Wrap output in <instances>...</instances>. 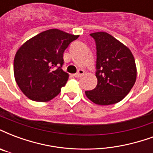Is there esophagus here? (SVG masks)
<instances>
[{"label": "esophagus", "mask_w": 153, "mask_h": 153, "mask_svg": "<svg viewBox=\"0 0 153 153\" xmlns=\"http://www.w3.org/2000/svg\"><path fill=\"white\" fill-rule=\"evenodd\" d=\"M83 74H84V71H82V70H79L76 74H74V76L75 77V78H79V77L82 76Z\"/></svg>", "instance_id": "obj_1"}]
</instances>
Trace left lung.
<instances>
[{"label": "left lung", "mask_w": 153, "mask_h": 153, "mask_svg": "<svg viewBox=\"0 0 153 153\" xmlns=\"http://www.w3.org/2000/svg\"><path fill=\"white\" fill-rule=\"evenodd\" d=\"M97 45V85L85 91L88 99L100 105L119 102L130 92L136 81L134 56L123 43L100 31L90 34Z\"/></svg>", "instance_id": "1"}]
</instances>
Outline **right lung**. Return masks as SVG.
I'll return each instance as SVG.
<instances>
[{"instance_id":"obj_1","label":"right lung","mask_w":153,"mask_h":153,"mask_svg":"<svg viewBox=\"0 0 153 153\" xmlns=\"http://www.w3.org/2000/svg\"><path fill=\"white\" fill-rule=\"evenodd\" d=\"M79 36L58 29L36 35L17 51L13 74L22 93L37 102L53 99L65 85L69 74L63 71V53ZM56 66L59 67L56 69Z\"/></svg>"}]
</instances>
